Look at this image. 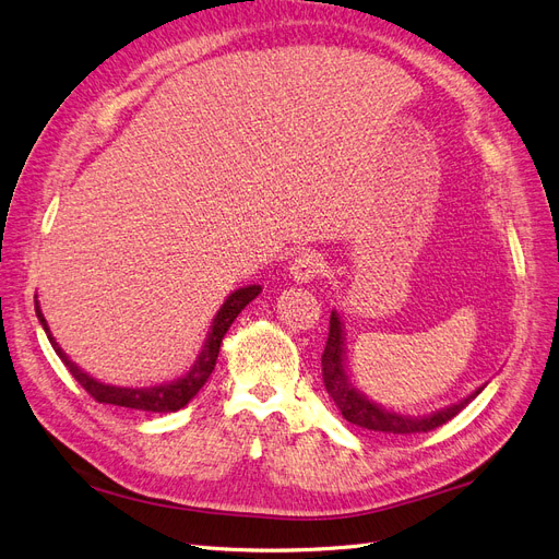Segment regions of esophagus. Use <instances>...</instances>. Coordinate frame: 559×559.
<instances>
[{
	"mask_svg": "<svg viewBox=\"0 0 559 559\" xmlns=\"http://www.w3.org/2000/svg\"><path fill=\"white\" fill-rule=\"evenodd\" d=\"M324 257H321L319 251H312V249H306L300 251L298 257L292 261V275L296 282H310L314 277H319L321 273H324Z\"/></svg>",
	"mask_w": 559,
	"mask_h": 559,
	"instance_id": "esophagus-1",
	"label": "esophagus"
}]
</instances>
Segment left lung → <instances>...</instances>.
Segmentation results:
<instances>
[{"mask_svg": "<svg viewBox=\"0 0 559 559\" xmlns=\"http://www.w3.org/2000/svg\"><path fill=\"white\" fill-rule=\"evenodd\" d=\"M321 378H324L329 396L333 399L337 411L343 413L347 421H352V425H357L361 429H370L378 433H396V436L427 433L436 427L445 425V421H450L456 413H462L466 405L483 392L480 386L478 392H473L464 401L427 417H408V415H396V413L384 411L382 405H376L373 401H368L364 394H359L347 380L345 366H343V324L337 312H331L326 347H324V354H321Z\"/></svg>", "mask_w": 559, "mask_h": 559, "instance_id": "obj_1", "label": "left lung"}]
</instances>
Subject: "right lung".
Here are the masks:
<instances>
[{
  "mask_svg": "<svg viewBox=\"0 0 559 559\" xmlns=\"http://www.w3.org/2000/svg\"><path fill=\"white\" fill-rule=\"evenodd\" d=\"M261 294V286L259 284H251L245 286V289L233 292L226 302L222 306V310L216 312L214 321H212V329L210 335L205 341V347H202L198 361L193 364V368L189 370V376H183L177 382L170 384H158V386H146V389H130V386H111V384H103L93 380L91 376L83 373L79 366H74L70 359H67V354L58 347L56 337L50 335L46 319L39 310V302H35V310L37 317L41 321V326L48 335L50 345H53L56 354L62 359V364L70 370L72 378L86 389V392L97 401V403H109V405H121V408H132V411H146V413H175L179 408H183L186 403H189L200 389L202 384L207 382V378L212 376V370L216 366V357H218V349H222V341L226 331L230 329V324L235 321L249 302Z\"/></svg>",
  "mask_w": 559,
  "mask_h": 559,
  "instance_id": "1",
  "label": "right lung"
}]
</instances>
